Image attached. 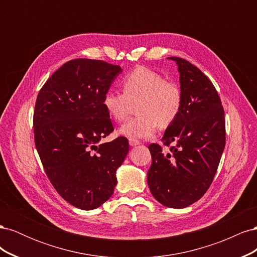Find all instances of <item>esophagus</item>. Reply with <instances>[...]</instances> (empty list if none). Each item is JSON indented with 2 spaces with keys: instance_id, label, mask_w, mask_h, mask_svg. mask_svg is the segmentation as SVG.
<instances>
[{
  "instance_id": "1",
  "label": "esophagus",
  "mask_w": 257,
  "mask_h": 257,
  "mask_svg": "<svg viewBox=\"0 0 257 257\" xmlns=\"http://www.w3.org/2000/svg\"><path fill=\"white\" fill-rule=\"evenodd\" d=\"M128 143H130L131 147H136V146H138L139 144H141V143L137 141V139H132V138L128 139Z\"/></svg>"
}]
</instances>
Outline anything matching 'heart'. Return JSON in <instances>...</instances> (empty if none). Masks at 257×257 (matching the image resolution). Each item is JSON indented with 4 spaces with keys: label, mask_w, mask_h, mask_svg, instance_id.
I'll use <instances>...</instances> for the list:
<instances>
[{
    "label": "heart",
    "mask_w": 257,
    "mask_h": 257,
    "mask_svg": "<svg viewBox=\"0 0 257 257\" xmlns=\"http://www.w3.org/2000/svg\"><path fill=\"white\" fill-rule=\"evenodd\" d=\"M123 93L108 90L103 97L106 112L115 122L126 120L137 105L136 118L124 123L118 134L132 139H147L157 132L158 125L166 128L180 114L182 92L161 74L139 66L122 80Z\"/></svg>",
    "instance_id": "obj_1"
}]
</instances>
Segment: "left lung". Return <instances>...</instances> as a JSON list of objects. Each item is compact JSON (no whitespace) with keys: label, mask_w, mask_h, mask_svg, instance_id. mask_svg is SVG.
<instances>
[{"label":"left lung","mask_w":257,"mask_h":257,"mask_svg":"<svg viewBox=\"0 0 257 257\" xmlns=\"http://www.w3.org/2000/svg\"><path fill=\"white\" fill-rule=\"evenodd\" d=\"M176 62L182 92V108L165 131L164 153L151 144V167L147 181L153 197L168 208L181 209L197 201L212 183L225 147V116L212 82L184 59Z\"/></svg>","instance_id":"1"}]
</instances>
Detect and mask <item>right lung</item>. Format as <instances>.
<instances>
[{"mask_svg":"<svg viewBox=\"0 0 257 257\" xmlns=\"http://www.w3.org/2000/svg\"><path fill=\"white\" fill-rule=\"evenodd\" d=\"M122 68L104 61L66 62L43 85L35 104V146L50 182L67 203L82 210L102 206L112 195L115 173L128 152L113 131L103 97Z\"/></svg>","mask_w":257,"mask_h":257,"instance_id":"obj_1","label":"right lung"}]
</instances>
